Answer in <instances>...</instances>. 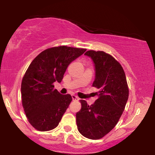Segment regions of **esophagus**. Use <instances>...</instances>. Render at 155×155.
<instances>
[{
    "label": "esophagus",
    "mask_w": 155,
    "mask_h": 155,
    "mask_svg": "<svg viewBox=\"0 0 155 155\" xmlns=\"http://www.w3.org/2000/svg\"><path fill=\"white\" fill-rule=\"evenodd\" d=\"M72 96V99H73V100H74V101H78V100H79V97H77V96H76L75 95H71Z\"/></svg>",
    "instance_id": "1"
}]
</instances>
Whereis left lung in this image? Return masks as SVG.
Returning a JSON list of instances; mask_svg holds the SVG:
<instances>
[{"label": "left lung", "mask_w": 155, "mask_h": 155, "mask_svg": "<svg viewBox=\"0 0 155 155\" xmlns=\"http://www.w3.org/2000/svg\"><path fill=\"white\" fill-rule=\"evenodd\" d=\"M85 55L95 65L92 86L99 90L94 104L80 100L81 108L76 113V124L83 136L100 139L111 130L123 113L129 95L125 74L118 61L103 51L89 50Z\"/></svg>", "instance_id": "left-lung-1"}]
</instances>
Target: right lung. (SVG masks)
<instances>
[{
  "label": "right lung",
  "instance_id": "right-lung-1",
  "mask_svg": "<svg viewBox=\"0 0 155 155\" xmlns=\"http://www.w3.org/2000/svg\"><path fill=\"white\" fill-rule=\"evenodd\" d=\"M86 49L60 46L41 52L26 71L21 84L22 104L29 122L39 131L55 128L71 102V95H62L53 83L61 82L69 64Z\"/></svg>",
  "mask_w": 155,
  "mask_h": 155
}]
</instances>
